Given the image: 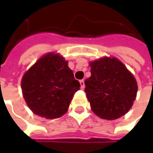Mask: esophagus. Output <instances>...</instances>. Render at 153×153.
<instances>
[{
  "label": "esophagus",
  "instance_id": "34e87169",
  "mask_svg": "<svg viewBox=\"0 0 153 153\" xmlns=\"http://www.w3.org/2000/svg\"><path fill=\"white\" fill-rule=\"evenodd\" d=\"M80 84H81V88H84L85 85H84V80H80Z\"/></svg>",
  "mask_w": 153,
  "mask_h": 153
}]
</instances>
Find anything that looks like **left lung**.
Masks as SVG:
<instances>
[{
	"mask_svg": "<svg viewBox=\"0 0 153 153\" xmlns=\"http://www.w3.org/2000/svg\"><path fill=\"white\" fill-rule=\"evenodd\" d=\"M91 76L85 80V93L92 111L100 118L114 120L125 115L137 94L132 73L116 58L91 62Z\"/></svg>",
	"mask_w": 153,
	"mask_h": 153,
	"instance_id": "left-lung-1",
	"label": "left lung"
}]
</instances>
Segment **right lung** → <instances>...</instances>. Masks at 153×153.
<instances>
[{"mask_svg": "<svg viewBox=\"0 0 153 153\" xmlns=\"http://www.w3.org/2000/svg\"><path fill=\"white\" fill-rule=\"evenodd\" d=\"M67 61L59 54L42 57L24 75L21 88L29 108L48 119L67 111L74 94L80 89Z\"/></svg>", "mask_w": 153, "mask_h": 153, "instance_id": "obj_1", "label": "right lung"}]
</instances>
